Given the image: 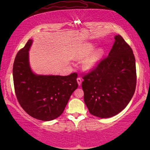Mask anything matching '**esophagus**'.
<instances>
[{
  "label": "esophagus",
  "mask_w": 150,
  "mask_h": 150,
  "mask_svg": "<svg viewBox=\"0 0 150 150\" xmlns=\"http://www.w3.org/2000/svg\"><path fill=\"white\" fill-rule=\"evenodd\" d=\"M77 81H78V84L80 86L81 84V83H82V79H81V78H79V77H78V78H77Z\"/></svg>",
  "instance_id": "obj_1"
}]
</instances>
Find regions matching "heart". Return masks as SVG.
Here are the masks:
<instances>
[{
  "label": "heart",
  "instance_id": "b5f03b06",
  "mask_svg": "<svg viewBox=\"0 0 150 150\" xmlns=\"http://www.w3.org/2000/svg\"><path fill=\"white\" fill-rule=\"evenodd\" d=\"M93 49H94V46L93 45L90 44H87L84 47L83 51L81 52L80 56L84 57L88 55V54L91 52ZM102 54H103V51L101 49H98V50H96V51H94L84 61V67L86 69H91L96 66L99 59H100L101 56H102Z\"/></svg>",
  "mask_w": 150,
  "mask_h": 150
}]
</instances>
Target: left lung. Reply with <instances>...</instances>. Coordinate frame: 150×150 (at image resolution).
<instances>
[{
	"mask_svg": "<svg viewBox=\"0 0 150 150\" xmlns=\"http://www.w3.org/2000/svg\"><path fill=\"white\" fill-rule=\"evenodd\" d=\"M108 56L84 74V100L89 112L101 118L118 114L128 105L137 86L133 50L120 35Z\"/></svg>",
	"mask_w": 150,
	"mask_h": 150,
	"instance_id": "obj_1",
	"label": "left lung"
}]
</instances>
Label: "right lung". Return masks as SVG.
<instances>
[{
    "label": "right lung",
    "instance_id": "add662e5",
    "mask_svg": "<svg viewBox=\"0 0 150 150\" xmlns=\"http://www.w3.org/2000/svg\"><path fill=\"white\" fill-rule=\"evenodd\" d=\"M29 39L20 49L13 65V79L18 102L29 115L42 121H51L62 115L72 93L78 87V74L69 76L34 74L29 66Z\"/></svg>",
    "mask_w": 150,
    "mask_h": 150
}]
</instances>
